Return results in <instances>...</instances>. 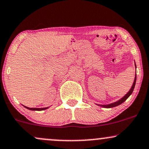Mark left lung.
<instances>
[{
  "mask_svg": "<svg viewBox=\"0 0 149 149\" xmlns=\"http://www.w3.org/2000/svg\"><path fill=\"white\" fill-rule=\"evenodd\" d=\"M135 68H136V64H135ZM136 75H137V74H136V73H135V80H134V82H133V84H132V86L131 89H130V91H129V92L127 93V94L125 95V96H123L122 98H121V99H120L119 101H116V102H114V103H113L108 104V105H99L100 106H102V107H106V108H111V107L118 106V105H121V103H123V102L126 101L127 98H128L129 96H130V95H131L132 92H133L134 88H135V86L136 77H137V76H136Z\"/></svg>",
  "mask_w": 149,
  "mask_h": 149,
  "instance_id": "left-lung-1",
  "label": "left lung"
}]
</instances>
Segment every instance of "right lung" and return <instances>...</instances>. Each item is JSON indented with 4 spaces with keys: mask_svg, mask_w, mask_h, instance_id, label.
I'll use <instances>...</instances> for the list:
<instances>
[{
    "mask_svg": "<svg viewBox=\"0 0 149 149\" xmlns=\"http://www.w3.org/2000/svg\"><path fill=\"white\" fill-rule=\"evenodd\" d=\"M24 106V105H23ZM26 108L28 109V110H37V111H41V110H46V109H48V107H43V108H30V107H26V106H24Z\"/></svg>",
    "mask_w": 149,
    "mask_h": 149,
    "instance_id": "1",
    "label": "right lung"
}]
</instances>
